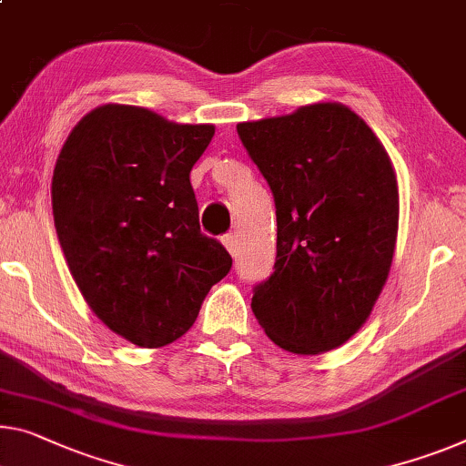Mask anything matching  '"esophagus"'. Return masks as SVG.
Instances as JSON below:
<instances>
[{"label": "esophagus", "instance_id": "esophagus-1", "mask_svg": "<svg viewBox=\"0 0 466 466\" xmlns=\"http://www.w3.org/2000/svg\"><path fill=\"white\" fill-rule=\"evenodd\" d=\"M223 243H225V248L228 249V254H231V256H238L239 243H238V238H235L233 233H227V235H223Z\"/></svg>", "mask_w": 466, "mask_h": 466}]
</instances>
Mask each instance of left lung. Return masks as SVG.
Masks as SVG:
<instances>
[{
	"label": "left lung",
	"instance_id": "1",
	"mask_svg": "<svg viewBox=\"0 0 466 466\" xmlns=\"http://www.w3.org/2000/svg\"><path fill=\"white\" fill-rule=\"evenodd\" d=\"M277 212V260L254 285L252 312L277 346L320 354L369 319L398 233V183L369 125L346 106L314 104L238 125Z\"/></svg>",
	"mask_w": 466,
	"mask_h": 466
}]
</instances>
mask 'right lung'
I'll return each mask as SVG.
<instances>
[{
  "instance_id": "1",
  "label": "right lung",
  "mask_w": 466,
  "mask_h": 466,
  "mask_svg": "<svg viewBox=\"0 0 466 466\" xmlns=\"http://www.w3.org/2000/svg\"><path fill=\"white\" fill-rule=\"evenodd\" d=\"M212 135V125L108 104L81 118L56 162L54 225L70 273L91 310L135 346L181 338L231 270L223 243L199 231L189 181Z\"/></svg>"
}]
</instances>
